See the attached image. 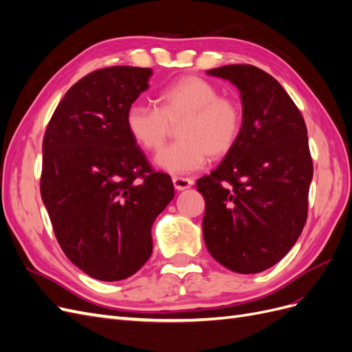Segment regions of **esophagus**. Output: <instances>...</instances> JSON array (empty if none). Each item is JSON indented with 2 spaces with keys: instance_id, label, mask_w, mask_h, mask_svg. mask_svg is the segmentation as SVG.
<instances>
[{
  "instance_id": "esophagus-1",
  "label": "esophagus",
  "mask_w": 352,
  "mask_h": 352,
  "mask_svg": "<svg viewBox=\"0 0 352 352\" xmlns=\"http://www.w3.org/2000/svg\"><path fill=\"white\" fill-rule=\"evenodd\" d=\"M172 180H173L175 189H177V190H185V189H188V188L194 185V180L189 179V177H177L176 176Z\"/></svg>"
}]
</instances>
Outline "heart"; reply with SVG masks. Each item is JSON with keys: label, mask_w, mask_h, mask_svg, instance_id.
<instances>
[{"label": "heart", "mask_w": 352, "mask_h": 352, "mask_svg": "<svg viewBox=\"0 0 352 352\" xmlns=\"http://www.w3.org/2000/svg\"><path fill=\"white\" fill-rule=\"evenodd\" d=\"M219 95L216 85L206 79L180 78L160 91L157 109L132 102L124 114L126 129L135 144L155 151L167 140L170 126L184 122L177 129L179 142L158 151L154 163L175 176L197 172L208 154L219 158L230 153L242 131L239 104Z\"/></svg>", "instance_id": "obj_1"}]
</instances>
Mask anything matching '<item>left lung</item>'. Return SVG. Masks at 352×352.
I'll list each match as a JSON object with an SVG mask.
<instances>
[{"label":"left lung","instance_id":"8db88e82","mask_svg":"<svg viewBox=\"0 0 352 352\" xmlns=\"http://www.w3.org/2000/svg\"><path fill=\"white\" fill-rule=\"evenodd\" d=\"M241 92L242 131L217 168L197 180L202 235L226 269L260 273L279 263L307 220L313 162L302 116L282 85L250 65L207 70Z\"/></svg>","mask_w":352,"mask_h":352}]
</instances>
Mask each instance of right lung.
<instances>
[{"label":"right lung","instance_id":"obj_1","mask_svg":"<svg viewBox=\"0 0 352 352\" xmlns=\"http://www.w3.org/2000/svg\"><path fill=\"white\" fill-rule=\"evenodd\" d=\"M151 76L132 66L89 73L57 105L42 144L41 197L60 247L104 282L127 279L151 257V228L175 197L124 124Z\"/></svg>","mask_w":352,"mask_h":352}]
</instances>
